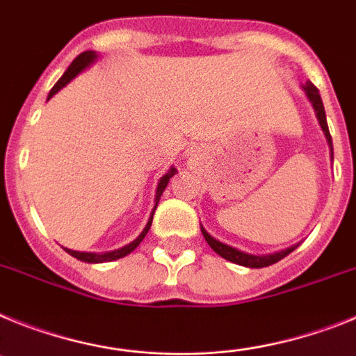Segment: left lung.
<instances>
[{
    "instance_id": "1",
    "label": "left lung",
    "mask_w": 356,
    "mask_h": 356,
    "mask_svg": "<svg viewBox=\"0 0 356 356\" xmlns=\"http://www.w3.org/2000/svg\"><path fill=\"white\" fill-rule=\"evenodd\" d=\"M302 89H305V92H307L308 100H310L312 105H314L315 116H317V120H319L321 129H323L324 136H326V141H327V145H330V156H332V159H333L332 136H330V131H327L326 113H324V105H323V100H321L319 89L315 88V86L312 84L310 80H308L307 84L302 86ZM200 231H202L204 238H206V242L209 243V247H211V249L216 252V254H220L222 258H225V259H227V261H233V264H236V265H242V267H251V268L268 267V265L276 264V261L283 259V258H285V256H289L290 252H292L293 249L298 247V245H292V247H289V249H283V251L272 252V254H259V256L247 254V252L238 251V249H234V247L225 245V243H222V242H218V240H215V238H213L211 234L206 233V229H204V227H200Z\"/></svg>"
}]
</instances>
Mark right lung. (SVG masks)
I'll return each mask as SVG.
<instances>
[{"label":"right lung","instance_id":"1","mask_svg":"<svg viewBox=\"0 0 356 356\" xmlns=\"http://www.w3.org/2000/svg\"><path fill=\"white\" fill-rule=\"evenodd\" d=\"M97 57H98V55L95 54V51H84V54H80L79 57H76L75 60H73V63L70 64V67H67V70L64 71V75L60 76V79H58L57 84H55L54 88H51V91H49V95H48V100L51 97H54V95H57V92L60 91V89H63L64 86L70 84L71 80L75 79V76L79 75V73H82V71H84L86 67L91 66V64L95 63V60H97ZM174 174H175V168H170L168 174L163 175V177L159 179V182H157L156 200H154V202H156V206H154L152 213H150V218H148L147 225H145V229L141 231V234L138 238H136L134 242H131V243H129V245L122 247V249H116V251L100 252V254H98V252L71 251V249H64V251H66L67 254L73 256V258L80 259V261H86V264H104V261H114V259H120V258H123V256L131 254V252L134 251L136 247H138L141 242H143V238L147 236L148 229H150V225H152L154 213H156V208H157V204H159L161 195H163V191H165V188L168 186V181H170V179H172V175H174Z\"/></svg>","mask_w":356,"mask_h":356}]
</instances>
